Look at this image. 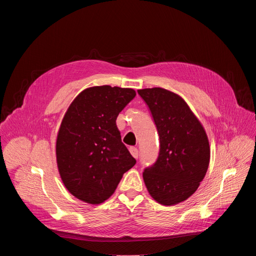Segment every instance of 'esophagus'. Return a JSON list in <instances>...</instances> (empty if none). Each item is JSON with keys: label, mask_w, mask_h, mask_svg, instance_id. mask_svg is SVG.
Listing matches in <instances>:
<instances>
[{"label": "esophagus", "mask_w": 256, "mask_h": 256, "mask_svg": "<svg viewBox=\"0 0 256 256\" xmlns=\"http://www.w3.org/2000/svg\"><path fill=\"white\" fill-rule=\"evenodd\" d=\"M130 154L132 155V157H134V158L138 159V150L136 148H134V147H130Z\"/></svg>", "instance_id": "obj_1"}]
</instances>
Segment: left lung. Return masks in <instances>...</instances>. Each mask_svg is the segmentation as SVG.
Masks as SVG:
<instances>
[{"mask_svg": "<svg viewBox=\"0 0 256 256\" xmlns=\"http://www.w3.org/2000/svg\"><path fill=\"white\" fill-rule=\"evenodd\" d=\"M147 103L160 140L157 161L142 172L151 196L173 206L192 196L206 173L210 151L198 118L179 95L163 88L138 90Z\"/></svg>", "mask_w": 256, "mask_h": 256, "instance_id": "8db88e82", "label": "left lung"}]
</instances>
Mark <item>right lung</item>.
Listing matches in <instances>:
<instances>
[{
  "mask_svg": "<svg viewBox=\"0 0 256 256\" xmlns=\"http://www.w3.org/2000/svg\"><path fill=\"white\" fill-rule=\"evenodd\" d=\"M130 88L108 85L82 91L68 106L56 138V163L66 188L98 204L116 192L136 159L122 144L116 118L134 98Z\"/></svg>",
  "mask_w": 256,
  "mask_h": 256,
  "instance_id": "right-lung-1",
  "label": "right lung"
}]
</instances>
